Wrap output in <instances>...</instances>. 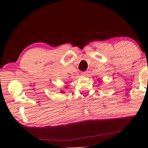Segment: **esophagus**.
<instances>
[{
  "instance_id": "34e87169",
  "label": "esophagus",
  "mask_w": 148,
  "mask_h": 148,
  "mask_svg": "<svg viewBox=\"0 0 148 148\" xmlns=\"http://www.w3.org/2000/svg\"><path fill=\"white\" fill-rule=\"evenodd\" d=\"M87 74V71L81 72V75H82V76H86Z\"/></svg>"
}]
</instances>
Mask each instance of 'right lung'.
<instances>
[{"label":"right lung","instance_id":"1","mask_svg":"<svg viewBox=\"0 0 148 148\" xmlns=\"http://www.w3.org/2000/svg\"><path fill=\"white\" fill-rule=\"evenodd\" d=\"M65 88H66V86H65ZM61 92H64L63 91H62V90H61Z\"/></svg>","mask_w":148,"mask_h":148}]
</instances>
